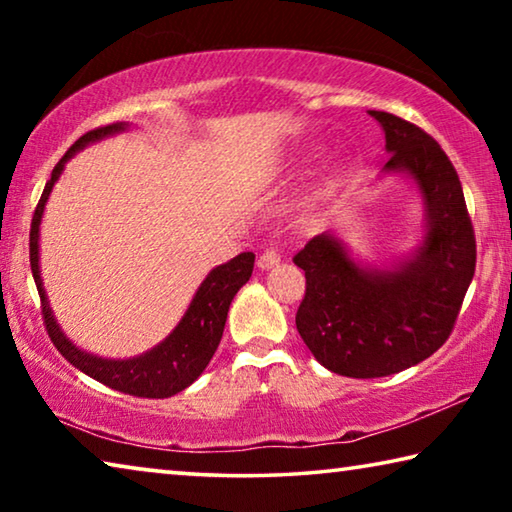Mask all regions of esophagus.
Returning a JSON list of instances; mask_svg holds the SVG:
<instances>
[{
    "label": "esophagus",
    "mask_w": 512,
    "mask_h": 512,
    "mask_svg": "<svg viewBox=\"0 0 512 512\" xmlns=\"http://www.w3.org/2000/svg\"><path fill=\"white\" fill-rule=\"evenodd\" d=\"M277 264H280V255H277L275 250H264V253L257 257L259 271H268V268H273Z\"/></svg>",
    "instance_id": "obj_1"
}]
</instances>
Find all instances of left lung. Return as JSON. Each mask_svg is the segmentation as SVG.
I'll return each mask as SVG.
<instances>
[{
	"label": "left lung",
	"instance_id": "8db88e82",
	"mask_svg": "<svg viewBox=\"0 0 512 512\" xmlns=\"http://www.w3.org/2000/svg\"><path fill=\"white\" fill-rule=\"evenodd\" d=\"M386 137L384 173H400L424 207L420 244L379 268L361 264L334 232L293 257L307 289L296 327L320 366L375 379L431 357L452 334L476 266L461 180L440 144L391 112L370 110Z\"/></svg>",
	"mask_w": 512,
	"mask_h": 512
}]
</instances>
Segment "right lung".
Instances as JSON below:
<instances>
[{
	"label": "right lung",
	"mask_w": 512,
	"mask_h": 512,
	"mask_svg": "<svg viewBox=\"0 0 512 512\" xmlns=\"http://www.w3.org/2000/svg\"><path fill=\"white\" fill-rule=\"evenodd\" d=\"M128 131L126 121H117V124L97 128V131L85 133L72 144L60 162L51 171L49 183L45 185V192L40 196V203L36 207L31 223V237H29V255H31V273L36 280V287L42 302V318H45L49 339L54 341L58 352L79 368L85 375L101 381L119 393H128L135 397H171L201 377V372L207 368V363L214 357L216 348H219L225 318H228V309L232 298L237 291L244 287L253 275L255 255L241 253L230 262L212 268L205 275L201 287L196 289L192 302H189L187 311L180 318V323L171 329L167 339H162L155 348L146 350L131 359H106L97 357V354L81 350L67 339V334L56 323L54 311L49 307V298L42 287L40 277V223L42 214H45V205L49 201L51 189H54L56 180L63 173L67 160H72L76 153L92 142H99L103 137L117 135Z\"/></svg>",
	"instance_id": "1"
}]
</instances>
